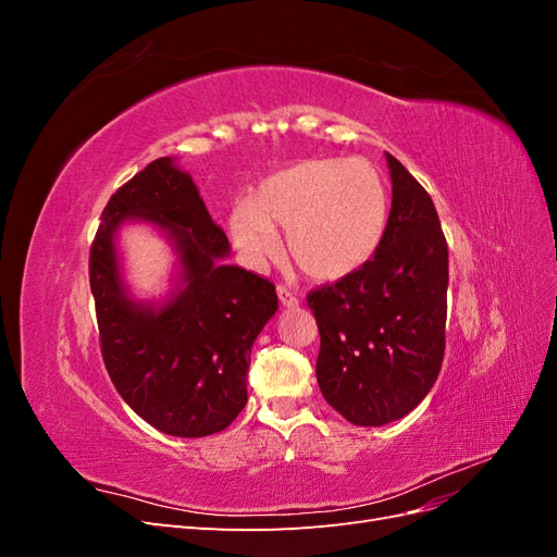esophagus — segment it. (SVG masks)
Returning <instances> with one entry per match:
<instances>
[{
    "instance_id": "esophagus-1",
    "label": "esophagus",
    "mask_w": 557,
    "mask_h": 557,
    "mask_svg": "<svg viewBox=\"0 0 557 557\" xmlns=\"http://www.w3.org/2000/svg\"><path fill=\"white\" fill-rule=\"evenodd\" d=\"M276 295H278V299H281V305H283V307L295 309V307L299 305V299H297L288 288H283V285H278V288H276Z\"/></svg>"
}]
</instances>
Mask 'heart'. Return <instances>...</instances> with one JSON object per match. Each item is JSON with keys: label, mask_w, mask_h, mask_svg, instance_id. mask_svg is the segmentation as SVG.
I'll return each instance as SVG.
<instances>
[{"label": "heart", "mask_w": 557, "mask_h": 557, "mask_svg": "<svg viewBox=\"0 0 557 557\" xmlns=\"http://www.w3.org/2000/svg\"><path fill=\"white\" fill-rule=\"evenodd\" d=\"M391 223V193L372 162L320 158L262 178L230 218V237L250 264L285 250L301 274L336 283L379 252Z\"/></svg>", "instance_id": "heart-1"}]
</instances>
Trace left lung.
<instances>
[{"instance_id": "8db88e82", "label": "left lung", "mask_w": 557, "mask_h": 557, "mask_svg": "<svg viewBox=\"0 0 557 557\" xmlns=\"http://www.w3.org/2000/svg\"><path fill=\"white\" fill-rule=\"evenodd\" d=\"M393 207L364 269L309 293L320 332V393L348 423L381 428L411 413L444 362L448 246L432 197L385 153Z\"/></svg>"}]
</instances>
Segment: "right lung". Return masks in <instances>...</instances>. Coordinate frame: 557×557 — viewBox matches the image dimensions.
I'll use <instances>...</instances> for the list:
<instances>
[{
	"label": "right lung",
	"mask_w": 557,
	"mask_h": 557,
	"mask_svg": "<svg viewBox=\"0 0 557 557\" xmlns=\"http://www.w3.org/2000/svg\"><path fill=\"white\" fill-rule=\"evenodd\" d=\"M153 224L177 252L164 300L132 298L114 239ZM230 242L174 158H158L117 188L90 248L102 358L115 391L156 430L197 440L223 432L248 401L250 348L278 309L274 283L227 264Z\"/></svg>",
	"instance_id": "right-lung-1"
}]
</instances>
